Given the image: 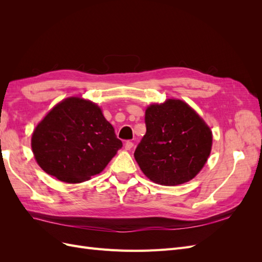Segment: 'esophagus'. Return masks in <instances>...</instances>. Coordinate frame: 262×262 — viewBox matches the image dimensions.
Segmentation results:
<instances>
[{"label": "esophagus", "mask_w": 262, "mask_h": 262, "mask_svg": "<svg viewBox=\"0 0 262 262\" xmlns=\"http://www.w3.org/2000/svg\"><path fill=\"white\" fill-rule=\"evenodd\" d=\"M124 147H125V149L126 150H131L132 149V147H133V143L131 141H126L125 142V145H124Z\"/></svg>", "instance_id": "1"}]
</instances>
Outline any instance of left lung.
<instances>
[{"instance_id":"obj_1","label":"left lung","mask_w":262,"mask_h":262,"mask_svg":"<svg viewBox=\"0 0 262 262\" xmlns=\"http://www.w3.org/2000/svg\"><path fill=\"white\" fill-rule=\"evenodd\" d=\"M146 133L134 158L155 184L178 186L193 179L211 154L210 126L187 102L169 98L145 110Z\"/></svg>"}]
</instances>
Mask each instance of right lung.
I'll return each mask as SVG.
<instances>
[{"label": "right lung", "instance_id": "obj_1", "mask_svg": "<svg viewBox=\"0 0 262 262\" xmlns=\"http://www.w3.org/2000/svg\"><path fill=\"white\" fill-rule=\"evenodd\" d=\"M122 142L92 100L78 96L58 102L31 134V149L40 168L68 184L98 175Z\"/></svg>", "mask_w": 262, "mask_h": 262}]
</instances>
